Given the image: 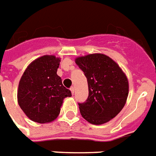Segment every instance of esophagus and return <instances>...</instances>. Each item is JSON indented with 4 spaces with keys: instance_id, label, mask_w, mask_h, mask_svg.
I'll return each mask as SVG.
<instances>
[{
    "instance_id": "1",
    "label": "esophagus",
    "mask_w": 156,
    "mask_h": 156,
    "mask_svg": "<svg viewBox=\"0 0 156 156\" xmlns=\"http://www.w3.org/2000/svg\"><path fill=\"white\" fill-rule=\"evenodd\" d=\"M70 91H71V93H72V94L73 95L74 94V91H75V87H72L71 88H70Z\"/></svg>"
}]
</instances>
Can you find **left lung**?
I'll return each instance as SVG.
<instances>
[{
    "label": "left lung",
    "mask_w": 156,
    "mask_h": 156,
    "mask_svg": "<svg viewBox=\"0 0 156 156\" xmlns=\"http://www.w3.org/2000/svg\"><path fill=\"white\" fill-rule=\"evenodd\" d=\"M88 85V98L78 103L82 116L93 125L114 118L125 106L129 93L126 75L115 61L103 54H90L75 58Z\"/></svg>",
    "instance_id": "left-lung-1"
}]
</instances>
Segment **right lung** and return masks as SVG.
<instances>
[{
  "label": "right lung",
  "mask_w": 156,
  "mask_h": 156,
  "mask_svg": "<svg viewBox=\"0 0 156 156\" xmlns=\"http://www.w3.org/2000/svg\"><path fill=\"white\" fill-rule=\"evenodd\" d=\"M60 58L44 55L31 62L20 78L17 90L18 104L29 118L44 124L60 113L63 99L71 97L57 70Z\"/></svg>",
  "instance_id": "obj_1"
}]
</instances>
